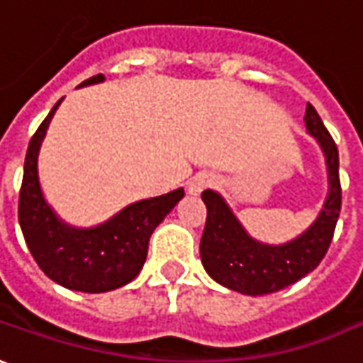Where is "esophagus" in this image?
<instances>
[{
  "mask_svg": "<svg viewBox=\"0 0 363 363\" xmlns=\"http://www.w3.org/2000/svg\"><path fill=\"white\" fill-rule=\"evenodd\" d=\"M213 184H216V176L201 172V174H198V176H194L191 179H189L187 189H189L191 194H199V191H203L206 187H211Z\"/></svg>",
  "mask_w": 363,
  "mask_h": 363,
  "instance_id": "1",
  "label": "esophagus"
}]
</instances>
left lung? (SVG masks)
I'll use <instances>...</instances> for the list:
<instances>
[{
  "label": "left lung",
  "instance_id": "8db88e82",
  "mask_svg": "<svg viewBox=\"0 0 363 363\" xmlns=\"http://www.w3.org/2000/svg\"><path fill=\"white\" fill-rule=\"evenodd\" d=\"M303 123L313 138H318L325 153L330 194L320 218L298 240L278 247L257 244L244 232V228L238 223L230 208L216 191L206 189L201 194L208 208L206 228L199 242L201 262L211 278L233 291L264 296L288 288L320 266L332 244L342 210L337 145L312 104L306 108Z\"/></svg>",
  "mask_w": 363,
  "mask_h": 363
}]
</instances>
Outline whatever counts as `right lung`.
<instances>
[{"instance_id":"add662e5","label":"right lung","mask_w":363,"mask_h":363,"mask_svg":"<svg viewBox=\"0 0 363 363\" xmlns=\"http://www.w3.org/2000/svg\"><path fill=\"white\" fill-rule=\"evenodd\" d=\"M101 79L104 75L97 74L79 85L97 84ZM60 101L29 142L19 189V225L29 252L48 278L63 288L101 294L130 284L140 274L153 230L184 198V189L179 187L160 198L131 203L94 230H72L63 225L45 203L38 179L41 140Z\"/></svg>"}]
</instances>
